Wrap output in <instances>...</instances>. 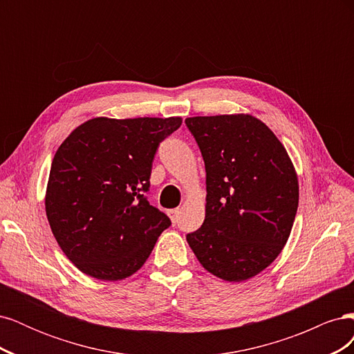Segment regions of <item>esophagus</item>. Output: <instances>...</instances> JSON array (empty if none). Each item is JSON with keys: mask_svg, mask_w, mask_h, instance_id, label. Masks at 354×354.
<instances>
[{"mask_svg": "<svg viewBox=\"0 0 354 354\" xmlns=\"http://www.w3.org/2000/svg\"><path fill=\"white\" fill-rule=\"evenodd\" d=\"M168 214H169V217H171V220H173V223L176 224V223L178 221V217H180V209H178V208H174V209H169V211H168Z\"/></svg>", "mask_w": 354, "mask_h": 354, "instance_id": "1", "label": "esophagus"}]
</instances>
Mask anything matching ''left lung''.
<instances>
[{"label": "left lung", "mask_w": 354, "mask_h": 354, "mask_svg": "<svg viewBox=\"0 0 354 354\" xmlns=\"http://www.w3.org/2000/svg\"><path fill=\"white\" fill-rule=\"evenodd\" d=\"M205 162L202 226L187 233L199 263L223 281L263 272L285 246L298 208V178L286 149L252 115L185 121Z\"/></svg>", "instance_id": "obj_1"}]
</instances>
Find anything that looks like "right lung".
<instances>
[{"label": "right lung", "instance_id": "right-lung-1", "mask_svg": "<svg viewBox=\"0 0 354 354\" xmlns=\"http://www.w3.org/2000/svg\"><path fill=\"white\" fill-rule=\"evenodd\" d=\"M181 118H93L60 145L51 162L46 212L53 234L78 269L121 281L151 255L167 214L146 194L159 143Z\"/></svg>", "mask_w": 354, "mask_h": 354}]
</instances>
